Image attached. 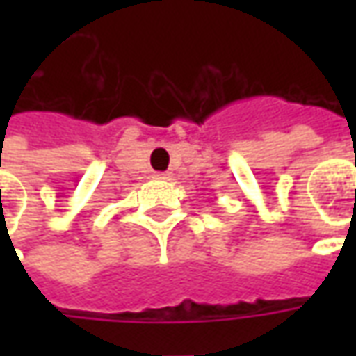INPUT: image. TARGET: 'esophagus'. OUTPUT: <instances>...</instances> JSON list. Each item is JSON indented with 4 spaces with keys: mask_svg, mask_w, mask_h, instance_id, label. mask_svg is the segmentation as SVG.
<instances>
[{
    "mask_svg": "<svg viewBox=\"0 0 356 356\" xmlns=\"http://www.w3.org/2000/svg\"><path fill=\"white\" fill-rule=\"evenodd\" d=\"M171 177V173H168V171H158V173H154V179H170Z\"/></svg>",
    "mask_w": 356,
    "mask_h": 356,
    "instance_id": "34e87169",
    "label": "esophagus"
}]
</instances>
